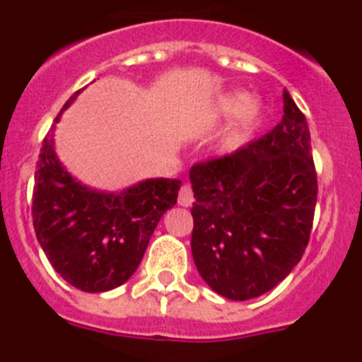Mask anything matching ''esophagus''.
<instances>
[{"label":"esophagus","mask_w":362,"mask_h":362,"mask_svg":"<svg viewBox=\"0 0 362 362\" xmlns=\"http://www.w3.org/2000/svg\"><path fill=\"white\" fill-rule=\"evenodd\" d=\"M192 202H194V192H192L191 184H184L180 187V192H178V204H182V206H191Z\"/></svg>","instance_id":"34e87169"}]
</instances>
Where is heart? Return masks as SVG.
<instances>
[{
	"mask_svg": "<svg viewBox=\"0 0 362 362\" xmlns=\"http://www.w3.org/2000/svg\"><path fill=\"white\" fill-rule=\"evenodd\" d=\"M214 115L218 119H231L238 117L235 124L222 134L218 140V151L222 154H236L242 148L249 145V141L254 136V131L259 124V112L257 105L252 101V96L247 93H231L228 96H222L215 103Z\"/></svg>",
	"mask_w": 362,
	"mask_h": 362,
	"instance_id": "b5f03b06",
	"label": "heart"
}]
</instances>
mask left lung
<instances>
[{"instance_id":"8db88e82","label":"left lung","mask_w":362,"mask_h":362,"mask_svg":"<svg viewBox=\"0 0 362 362\" xmlns=\"http://www.w3.org/2000/svg\"><path fill=\"white\" fill-rule=\"evenodd\" d=\"M191 249L204 282L245 301L272 291L301 261L312 231L317 173L305 115L284 90V117L231 156L191 168Z\"/></svg>"}]
</instances>
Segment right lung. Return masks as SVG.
Instances as JSON below:
<instances>
[{
	"label": "right lung",
	"instance_id": "right-lung-1",
	"mask_svg": "<svg viewBox=\"0 0 362 362\" xmlns=\"http://www.w3.org/2000/svg\"><path fill=\"white\" fill-rule=\"evenodd\" d=\"M78 94L80 90L69 98L63 110ZM54 127L36 163V238L52 268L73 287L83 293L112 291L136 272L160 217L177 203L182 182L148 178L120 192L87 187L57 159Z\"/></svg>",
	"mask_w": 362,
	"mask_h": 362
}]
</instances>
